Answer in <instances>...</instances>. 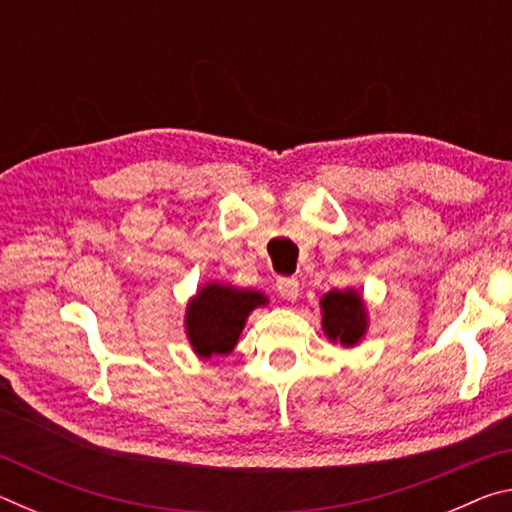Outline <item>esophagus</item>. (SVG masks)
<instances>
[{"label": "esophagus", "mask_w": 512, "mask_h": 512, "mask_svg": "<svg viewBox=\"0 0 512 512\" xmlns=\"http://www.w3.org/2000/svg\"><path fill=\"white\" fill-rule=\"evenodd\" d=\"M277 291H280V296L287 302H296L300 293V284L296 277H280V280H277Z\"/></svg>", "instance_id": "esophagus-1"}]
</instances>
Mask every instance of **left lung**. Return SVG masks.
<instances>
[{"label":"left lung","instance_id":"8db88e82","mask_svg":"<svg viewBox=\"0 0 512 512\" xmlns=\"http://www.w3.org/2000/svg\"><path fill=\"white\" fill-rule=\"evenodd\" d=\"M320 309H323V332L329 341L354 348L366 336V305L354 289H334L325 293L320 298Z\"/></svg>","mask_w":512,"mask_h":512}]
</instances>
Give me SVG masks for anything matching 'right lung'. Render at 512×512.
Masks as SVG:
<instances>
[{
    "label": "right lung",
    "instance_id": "1",
    "mask_svg": "<svg viewBox=\"0 0 512 512\" xmlns=\"http://www.w3.org/2000/svg\"><path fill=\"white\" fill-rule=\"evenodd\" d=\"M262 305H268L264 293L207 282L189 300L185 314V332L194 352L201 359L230 354L250 311Z\"/></svg>",
    "mask_w": 512,
    "mask_h": 512
}]
</instances>
